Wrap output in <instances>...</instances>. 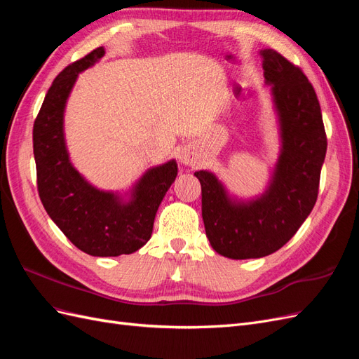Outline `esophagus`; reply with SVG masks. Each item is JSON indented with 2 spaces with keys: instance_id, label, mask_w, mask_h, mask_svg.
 <instances>
[{
  "instance_id": "34e87169",
  "label": "esophagus",
  "mask_w": 359,
  "mask_h": 359,
  "mask_svg": "<svg viewBox=\"0 0 359 359\" xmlns=\"http://www.w3.org/2000/svg\"><path fill=\"white\" fill-rule=\"evenodd\" d=\"M180 161L186 166H193L198 163V153L193 147H186L180 154Z\"/></svg>"
}]
</instances>
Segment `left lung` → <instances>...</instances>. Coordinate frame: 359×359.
Returning <instances> with one entry per match:
<instances>
[{
  "mask_svg": "<svg viewBox=\"0 0 359 359\" xmlns=\"http://www.w3.org/2000/svg\"><path fill=\"white\" fill-rule=\"evenodd\" d=\"M259 53L281 140L266 190L253 199H236L212 172H194L202 187L206 236L217 253L229 259L268 256L297 233L316 203L327 154L320 104L307 76L274 49Z\"/></svg>",
  "mask_w": 359,
  "mask_h": 359,
  "instance_id": "8db88e82",
  "label": "left lung"
}]
</instances>
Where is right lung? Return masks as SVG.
I'll list each match as a JSON object with an SVG mask.
<instances>
[{
	"label": "right lung",
	"instance_id": "1",
	"mask_svg": "<svg viewBox=\"0 0 359 359\" xmlns=\"http://www.w3.org/2000/svg\"><path fill=\"white\" fill-rule=\"evenodd\" d=\"M103 55L104 48H97L57 76L32 128L43 206L76 247L99 257L135 253L148 243L158 206L178 173L177 161L169 160L148 169L121 194L94 187L72 165L64 137V111L79 73Z\"/></svg>",
	"mask_w": 359,
	"mask_h": 359
}]
</instances>
